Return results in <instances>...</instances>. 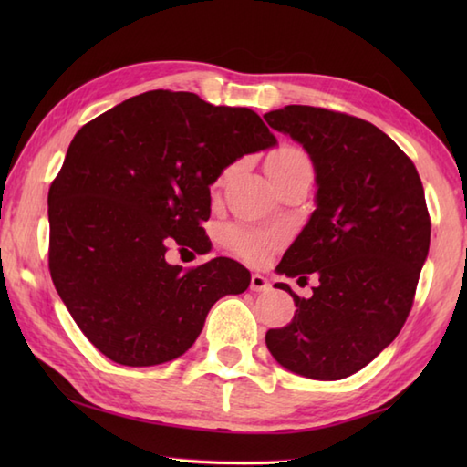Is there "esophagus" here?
<instances>
[{
  "instance_id": "obj_1",
  "label": "esophagus",
  "mask_w": 467,
  "mask_h": 467,
  "mask_svg": "<svg viewBox=\"0 0 467 467\" xmlns=\"http://www.w3.org/2000/svg\"><path fill=\"white\" fill-rule=\"evenodd\" d=\"M251 289L256 293H263V291H269L271 289V283L266 279L265 275L261 273H253L251 275Z\"/></svg>"
}]
</instances>
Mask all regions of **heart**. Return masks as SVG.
<instances>
[{
  "label": "heart",
  "instance_id": "1",
  "mask_svg": "<svg viewBox=\"0 0 467 467\" xmlns=\"http://www.w3.org/2000/svg\"><path fill=\"white\" fill-rule=\"evenodd\" d=\"M296 168H311V164L301 150H296V148H289V146L276 150L269 158V162H266V172H269V176L291 172V171H296ZM223 241L228 249L234 251L236 254L244 256V259L261 261L276 244V236L253 233V231H249V228H243V226H231L224 231Z\"/></svg>",
  "mask_w": 467,
  "mask_h": 467
}]
</instances>
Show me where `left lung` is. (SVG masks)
Here are the masks:
<instances>
[{
	"instance_id": "obj_1",
	"label": "left lung",
	"mask_w": 467,
	"mask_h": 467,
	"mask_svg": "<svg viewBox=\"0 0 467 467\" xmlns=\"http://www.w3.org/2000/svg\"><path fill=\"white\" fill-rule=\"evenodd\" d=\"M291 136L315 168V211L276 273L319 283L295 295L293 321L266 331L276 363L296 375L335 381L371 363L408 319L431 223L413 162L389 136L361 118L313 106L265 114Z\"/></svg>"
}]
</instances>
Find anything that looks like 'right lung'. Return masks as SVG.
I'll list each match as a JSON object with an SVG mask.
<instances>
[{
	"instance_id": "obj_1",
	"label": "right lung",
	"mask_w": 467,
	"mask_h": 467,
	"mask_svg": "<svg viewBox=\"0 0 467 467\" xmlns=\"http://www.w3.org/2000/svg\"><path fill=\"white\" fill-rule=\"evenodd\" d=\"M273 146L251 108L168 90L128 98L74 136L47 194L49 273L108 359L172 361L191 349L218 299L249 289L241 263L218 256L182 271L166 251H211L201 226L211 184L244 154Z\"/></svg>"
}]
</instances>
